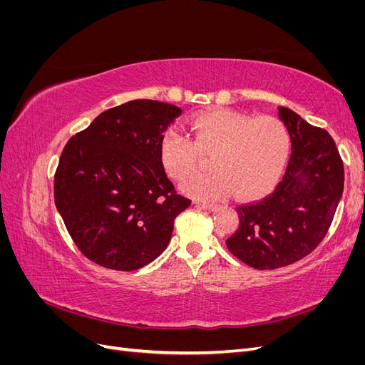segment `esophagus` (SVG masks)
Masks as SVG:
<instances>
[{
	"label": "esophagus",
	"mask_w": 365,
	"mask_h": 365,
	"mask_svg": "<svg viewBox=\"0 0 365 365\" xmlns=\"http://www.w3.org/2000/svg\"><path fill=\"white\" fill-rule=\"evenodd\" d=\"M197 207L207 210V212H215V210H217L216 204H208V202H197Z\"/></svg>",
	"instance_id": "obj_1"
}]
</instances>
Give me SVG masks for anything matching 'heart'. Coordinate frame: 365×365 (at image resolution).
I'll return each mask as SVG.
<instances>
[{
  "label": "heart",
  "mask_w": 365,
  "mask_h": 365,
  "mask_svg": "<svg viewBox=\"0 0 365 365\" xmlns=\"http://www.w3.org/2000/svg\"><path fill=\"white\" fill-rule=\"evenodd\" d=\"M192 141L176 130L160 140V160L173 180H182L197 165V152L210 153L212 172L193 175L181 190L197 200H217L230 192L239 200H254L277 182L289 157L288 129L279 118L217 109L190 121Z\"/></svg>",
  "instance_id": "heart-1"
}]
</instances>
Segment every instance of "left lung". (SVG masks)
<instances>
[{"instance_id":"8db88e82","label":"left lung","mask_w":365,"mask_h":365,"mask_svg":"<svg viewBox=\"0 0 365 365\" xmlns=\"http://www.w3.org/2000/svg\"><path fill=\"white\" fill-rule=\"evenodd\" d=\"M279 117L291 137L288 168L275 190L237 207L239 228L225 240L231 254L256 269H275L312 252L326 236L344 189L335 141L289 108Z\"/></svg>"}]
</instances>
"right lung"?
<instances>
[{"mask_svg":"<svg viewBox=\"0 0 365 365\" xmlns=\"http://www.w3.org/2000/svg\"><path fill=\"white\" fill-rule=\"evenodd\" d=\"M181 108L130 101L70 138L54 175V204L74 244L101 267L134 271L169 245L190 205L160 160V140Z\"/></svg>","mask_w":365,"mask_h":365,"instance_id":"right-lung-1","label":"right lung"}]
</instances>
